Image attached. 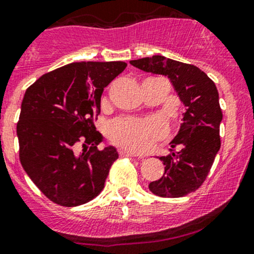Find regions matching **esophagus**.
Wrapping results in <instances>:
<instances>
[{
	"label": "esophagus",
	"mask_w": 254,
	"mask_h": 254,
	"mask_svg": "<svg viewBox=\"0 0 254 254\" xmlns=\"http://www.w3.org/2000/svg\"><path fill=\"white\" fill-rule=\"evenodd\" d=\"M120 156L122 157H134L135 154H133V152L130 151H127V150H120Z\"/></svg>",
	"instance_id": "1"
}]
</instances>
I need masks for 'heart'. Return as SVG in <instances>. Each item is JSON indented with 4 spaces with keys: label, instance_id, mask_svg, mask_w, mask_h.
Wrapping results in <instances>:
<instances>
[{
    "label": "heart",
    "instance_id": "b5f03b06",
    "mask_svg": "<svg viewBox=\"0 0 254 254\" xmlns=\"http://www.w3.org/2000/svg\"><path fill=\"white\" fill-rule=\"evenodd\" d=\"M165 127L156 120L117 119L110 124L108 135L116 145L134 152L145 151L165 135Z\"/></svg>",
    "mask_w": 254,
    "mask_h": 254
}]
</instances>
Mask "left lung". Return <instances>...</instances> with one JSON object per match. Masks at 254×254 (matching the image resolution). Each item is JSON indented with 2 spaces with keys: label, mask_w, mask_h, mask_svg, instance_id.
<instances>
[{
  "label": "left lung",
  "mask_w": 254,
  "mask_h": 254,
  "mask_svg": "<svg viewBox=\"0 0 254 254\" xmlns=\"http://www.w3.org/2000/svg\"><path fill=\"white\" fill-rule=\"evenodd\" d=\"M129 63L145 72L167 76L187 106L178 134L171 141L170 154L160 156L165 173L159 181L150 183V191L161 197H182L195 191L208 176L220 149L223 114L217 87L195 65L163 56ZM176 147L179 150H174Z\"/></svg>",
  "instance_id": "8db88e82"
}]
</instances>
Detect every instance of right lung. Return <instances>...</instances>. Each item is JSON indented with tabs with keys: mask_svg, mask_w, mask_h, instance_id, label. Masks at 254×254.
<instances>
[{
	"mask_svg": "<svg viewBox=\"0 0 254 254\" xmlns=\"http://www.w3.org/2000/svg\"><path fill=\"white\" fill-rule=\"evenodd\" d=\"M126 66L124 62L71 63L45 73L26 89L17 125L19 159L54 203L83 204L104 188L119 154L114 146L98 150L103 135L94 120L103 91ZM80 142L85 149L78 154Z\"/></svg>",
	"mask_w": 254,
	"mask_h": 254,
	"instance_id": "add662e5",
	"label": "right lung"
}]
</instances>
